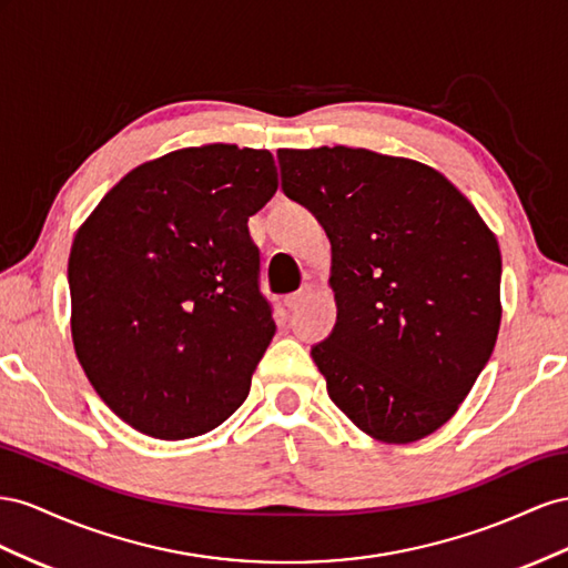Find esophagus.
<instances>
[{
  "label": "esophagus",
  "instance_id": "esophagus-1",
  "mask_svg": "<svg viewBox=\"0 0 568 568\" xmlns=\"http://www.w3.org/2000/svg\"><path fill=\"white\" fill-rule=\"evenodd\" d=\"M306 295H310V290H300V293H293V295H287L285 297V304H287V310L290 312H297L300 310V306H302V302L306 300Z\"/></svg>",
  "mask_w": 568,
  "mask_h": 568
}]
</instances>
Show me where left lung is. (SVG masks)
Masks as SVG:
<instances>
[{
    "instance_id": "obj_1",
    "label": "left lung",
    "mask_w": 568,
    "mask_h": 568,
    "mask_svg": "<svg viewBox=\"0 0 568 568\" xmlns=\"http://www.w3.org/2000/svg\"><path fill=\"white\" fill-rule=\"evenodd\" d=\"M285 197L333 245V333L312 347L328 397L383 443L457 412L501 318L497 240L445 175L368 150H281Z\"/></svg>"
}]
</instances>
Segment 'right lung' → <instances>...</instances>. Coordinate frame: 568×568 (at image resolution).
Here are the masks:
<instances>
[{"label": "right lung", "instance_id": "obj_1", "mask_svg": "<svg viewBox=\"0 0 568 568\" xmlns=\"http://www.w3.org/2000/svg\"><path fill=\"white\" fill-rule=\"evenodd\" d=\"M275 190L271 152L206 144L138 166L80 225L73 345L128 426L185 440L247 399L275 333L247 221Z\"/></svg>", "mask_w": 568, "mask_h": 568}]
</instances>
